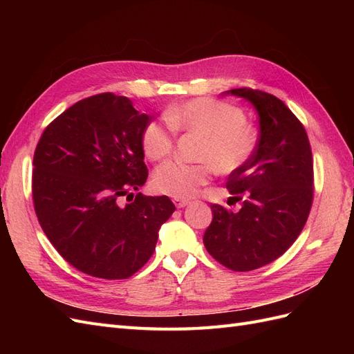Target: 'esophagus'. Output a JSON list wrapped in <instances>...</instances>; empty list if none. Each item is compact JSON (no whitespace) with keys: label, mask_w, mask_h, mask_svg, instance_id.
Masks as SVG:
<instances>
[{"label":"esophagus","mask_w":354,"mask_h":354,"mask_svg":"<svg viewBox=\"0 0 354 354\" xmlns=\"http://www.w3.org/2000/svg\"><path fill=\"white\" fill-rule=\"evenodd\" d=\"M173 202H174V205L177 208H185L186 205H189V203H190L187 199H181V198H174Z\"/></svg>","instance_id":"obj_1"}]
</instances>
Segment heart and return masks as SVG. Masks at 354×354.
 Segmentation results:
<instances>
[{
    "label": "heart",
    "mask_w": 354,
    "mask_h": 354,
    "mask_svg": "<svg viewBox=\"0 0 354 354\" xmlns=\"http://www.w3.org/2000/svg\"><path fill=\"white\" fill-rule=\"evenodd\" d=\"M168 124L203 137L199 151L201 164L171 160L153 174L158 192L173 198H190L205 186L214 168L221 174H232L251 159L257 146V133L246 124L245 112L227 102L194 99L165 112ZM145 155L152 160L165 159L174 147V134L169 125L147 122L142 133Z\"/></svg>",
    "instance_id": "obj_1"
}]
</instances>
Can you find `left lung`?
I'll use <instances>...</instances> for the list:
<instances>
[{
    "mask_svg": "<svg viewBox=\"0 0 354 354\" xmlns=\"http://www.w3.org/2000/svg\"><path fill=\"white\" fill-rule=\"evenodd\" d=\"M224 93L254 106L260 136L251 159L226 183L241 209L211 203L203 245L227 269L250 272L279 259L301 233L313 201V158L303 124L282 100L251 88Z\"/></svg>",
    "mask_w": 354,
    "mask_h": 354,
    "instance_id": "1",
    "label": "left lung"
}]
</instances>
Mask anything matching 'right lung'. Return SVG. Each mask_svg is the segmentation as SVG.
I'll return each mask as SVG.
<instances>
[{"instance_id":"add662e5","label":"right lung","mask_w":354,"mask_h":354,"mask_svg":"<svg viewBox=\"0 0 354 354\" xmlns=\"http://www.w3.org/2000/svg\"><path fill=\"white\" fill-rule=\"evenodd\" d=\"M151 116L112 93L80 100L42 133L34 155L32 196L38 221L75 269L127 279L151 259L168 196L120 203L147 180L142 133ZM134 196V195H133Z\"/></svg>"}]
</instances>
